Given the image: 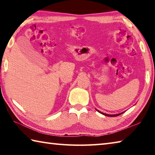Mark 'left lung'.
<instances>
[{
	"instance_id": "left-lung-1",
	"label": "left lung",
	"mask_w": 155,
	"mask_h": 155,
	"mask_svg": "<svg viewBox=\"0 0 155 155\" xmlns=\"http://www.w3.org/2000/svg\"><path fill=\"white\" fill-rule=\"evenodd\" d=\"M96 110L98 112H99V113H101V114H103V115H105V116H110V117H116V116H120V115L122 114V113H121V114H116V115H109V114H104V113H102V112H101V111H99V110Z\"/></svg>"
}]
</instances>
